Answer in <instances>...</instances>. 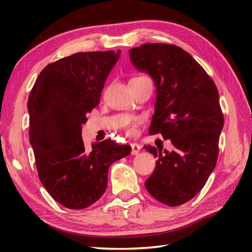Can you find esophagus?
Here are the masks:
<instances>
[{
    "mask_svg": "<svg viewBox=\"0 0 252 252\" xmlns=\"http://www.w3.org/2000/svg\"><path fill=\"white\" fill-rule=\"evenodd\" d=\"M131 147H132V155H137L141 151V145H138L137 143H132L131 144Z\"/></svg>",
    "mask_w": 252,
    "mask_h": 252,
    "instance_id": "esophagus-1",
    "label": "esophagus"
}]
</instances>
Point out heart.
Instances as JSON below:
<instances>
[{"label":"heart","mask_w":252,"mask_h":252,"mask_svg":"<svg viewBox=\"0 0 252 252\" xmlns=\"http://www.w3.org/2000/svg\"><path fill=\"white\" fill-rule=\"evenodd\" d=\"M142 77H146V76H144V74H137V76L133 77V78H142ZM137 123H138V119H136V118H133V119L127 121L126 129L127 134H134V133H135V127L137 126Z\"/></svg>","instance_id":"heart-1"}]
</instances>
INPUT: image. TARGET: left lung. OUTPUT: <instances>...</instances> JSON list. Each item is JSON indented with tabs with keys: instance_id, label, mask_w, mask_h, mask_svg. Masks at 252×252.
Returning a JSON list of instances; mask_svg holds the SVG:
<instances>
[{
	"instance_id": "1",
	"label": "left lung",
	"mask_w": 252,
	"mask_h": 252,
	"mask_svg": "<svg viewBox=\"0 0 252 252\" xmlns=\"http://www.w3.org/2000/svg\"><path fill=\"white\" fill-rule=\"evenodd\" d=\"M129 54L156 83L149 133H160L173 145L171 152L144 146L157 157L146 189L164 205L181 206L202 189L217 164L224 125L218 89L205 69L174 44L145 43Z\"/></svg>"
}]
</instances>
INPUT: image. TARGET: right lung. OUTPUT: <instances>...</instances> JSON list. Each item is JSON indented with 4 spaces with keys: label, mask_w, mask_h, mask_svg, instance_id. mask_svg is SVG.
I'll return each mask as SVG.
<instances>
[{
    "label": "right lung",
    "mask_w": 252,
    "mask_h": 252,
    "mask_svg": "<svg viewBox=\"0 0 252 252\" xmlns=\"http://www.w3.org/2000/svg\"><path fill=\"white\" fill-rule=\"evenodd\" d=\"M119 55V51L80 52L61 58L41 71L30 92L29 140L37 175L53 199L68 209L97 201L110 164L131 153V146L110 138L87 149L81 136Z\"/></svg>",
    "instance_id": "1"
}]
</instances>
